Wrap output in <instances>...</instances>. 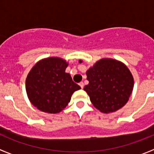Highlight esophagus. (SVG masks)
<instances>
[{"instance_id":"34e87169","label":"esophagus","mask_w":154,"mask_h":154,"mask_svg":"<svg viewBox=\"0 0 154 154\" xmlns=\"http://www.w3.org/2000/svg\"><path fill=\"white\" fill-rule=\"evenodd\" d=\"M79 85H80V86L82 88H83V86H84V83H83V82H80V83H79Z\"/></svg>"}]
</instances>
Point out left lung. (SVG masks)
I'll return each instance as SVG.
<instances>
[{"label":"left lung","instance_id":"left-lung-1","mask_svg":"<svg viewBox=\"0 0 154 154\" xmlns=\"http://www.w3.org/2000/svg\"><path fill=\"white\" fill-rule=\"evenodd\" d=\"M86 76L89 83L83 89L93 106L101 112H114L129 100L134 80L122 62L111 58L100 59L88 68Z\"/></svg>","mask_w":154,"mask_h":154}]
</instances>
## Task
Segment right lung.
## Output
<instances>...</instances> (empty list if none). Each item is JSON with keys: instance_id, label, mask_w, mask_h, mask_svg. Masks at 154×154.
<instances>
[{"instance_id": "right-lung-1", "label": "right lung", "mask_w": 154, "mask_h": 154, "mask_svg": "<svg viewBox=\"0 0 154 154\" xmlns=\"http://www.w3.org/2000/svg\"><path fill=\"white\" fill-rule=\"evenodd\" d=\"M68 63L60 57L39 60L27 74L25 88L30 103L40 111L60 112L68 104L71 95L80 86L66 72Z\"/></svg>"}]
</instances>
